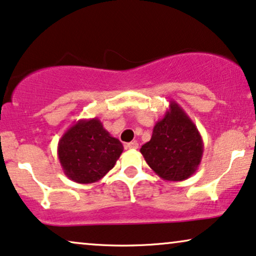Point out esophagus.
Instances as JSON below:
<instances>
[{"label": "esophagus", "mask_w": 256, "mask_h": 256, "mask_svg": "<svg viewBox=\"0 0 256 256\" xmlns=\"http://www.w3.org/2000/svg\"><path fill=\"white\" fill-rule=\"evenodd\" d=\"M126 148H130V150H136V148H138V143L136 140L130 142V143L126 144Z\"/></svg>", "instance_id": "1"}]
</instances>
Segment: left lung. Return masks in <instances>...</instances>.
Instances as JSON below:
<instances>
[{"label": "left lung", "mask_w": 256, "mask_h": 256, "mask_svg": "<svg viewBox=\"0 0 256 256\" xmlns=\"http://www.w3.org/2000/svg\"><path fill=\"white\" fill-rule=\"evenodd\" d=\"M202 136L186 111L174 100L154 126L152 137L140 148L148 166L162 180L180 182L198 169L203 156Z\"/></svg>", "instance_id": "left-lung-1"}]
</instances>
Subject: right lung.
Returning <instances> with one entry per match:
<instances>
[{"instance_id": "obj_1", "label": "right lung", "mask_w": 256, "mask_h": 256, "mask_svg": "<svg viewBox=\"0 0 256 256\" xmlns=\"http://www.w3.org/2000/svg\"><path fill=\"white\" fill-rule=\"evenodd\" d=\"M122 150L119 139L112 137L98 118L74 122L58 143L64 174L80 184L102 180L116 166Z\"/></svg>"}]
</instances>
